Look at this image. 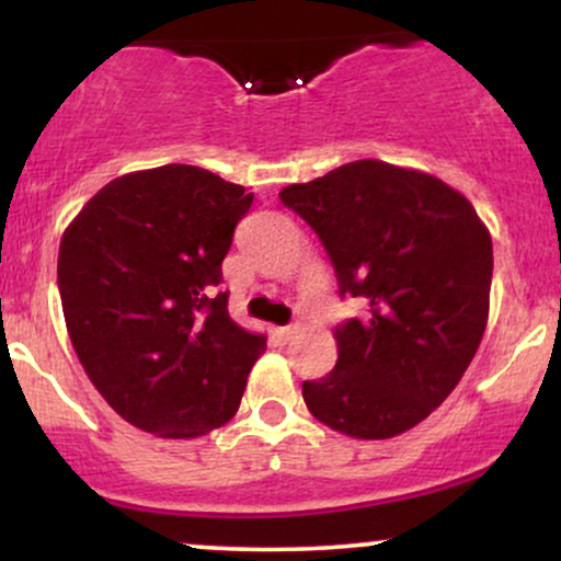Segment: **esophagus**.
I'll return each mask as SVG.
<instances>
[{
    "label": "esophagus",
    "mask_w": 561,
    "mask_h": 561,
    "mask_svg": "<svg viewBox=\"0 0 561 561\" xmlns=\"http://www.w3.org/2000/svg\"><path fill=\"white\" fill-rule=\"evenodd\" d=\"M300 332V327L298 324H287V327H276L274 330V334L276 337H279V343H289V340L295 337V334Z\"/></svg>",
    "instance_id": "esophagus-1"
}]
</instances>
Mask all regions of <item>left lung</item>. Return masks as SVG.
<instances>
[{"instance_id": "1", "label": "left lung", "mask_w": 561, "mask_h": 561, "mask_svg": "<svg viewBox=\"0 0 561 561\" xmlns=\"http://www.w3.org/2000/svg\"><path fill=\"white\" fill-rule=\"evenodd\" d=\"M317 231L340 298L337 364L302 382L319 422L364 440L401 435L450 396L488 324L493 242L465 195L422 171L356 160L279 192Z\"/></svg>"}]
</instances>
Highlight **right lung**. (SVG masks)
Masks as SVG:
<instances>
[{"mask_svg":"<svg viewBox=\"0 0 561 561\" xmlns=\"http://www.w3.org/2000/svg\"><path fill=\"white\" fill-rule=\"evenodd\" d=\"M253 205L197 165L102 186L66 229L57 287L76 356L134 427L197 437L237 414L266 334L229 317L221 263Z\"/></svg>","mask_w":561,"mask_h":561,"instance_id":"add662e5","label":"right lung"}]
</instances>
